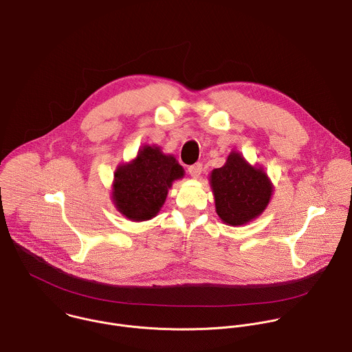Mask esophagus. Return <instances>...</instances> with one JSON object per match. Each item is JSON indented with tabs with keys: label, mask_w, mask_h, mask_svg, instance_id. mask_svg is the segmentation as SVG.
Masks as SVG:
<instances>
[{
	"label": "esophagus",
	"mask_w": 352,
	"mask_h": 352,
	"mask_svg": "<svg viewBox=\"0 0 352 352\" xmlns=\"http://www.w3.org/2000/svg\"><path fill=\"white\" fill-rule=\"evenodd\" d=\"M188 171H189V174H190L192 178H199L200 174H201V171H203V166H201V163H196V164L190 166V167L188 168Z\"/></svg>",
	"instance_id": "obj_1"
}]
</instances>
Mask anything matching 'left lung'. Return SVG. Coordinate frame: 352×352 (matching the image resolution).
I'll return each mask as SVG.
<instances>
[{
	"mask_svg": "<svg viewBox=\"0 0 352 352\" xmlns=\"http://www.w3.org/2000/svg\"><path fill=\"white\" fill-rule=\"evenodd\" d=\"M210 184L218 217L230 226H240L258 218L267 207L273 184L262 167L251 166L233 151L225 166L212 170Z\"/></svg>",
	"mask_w": 352,
	"mask_h": 352,
	"instance_id": "left-lung-1",
	"label": "left lung"
}]
</instances>
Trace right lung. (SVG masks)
Returning a JSON list of instances; mask_svg holds the SVG:
<instances>
[{"label": "right lung", "instance_id": "obj_1", "mask_svg": "<svg viewBox=\"0 0 352 352\" xmlns=\"http://www.w3.org/2000/svg\"><path fill=\"white\" fill-rule=\"evenodd\" d=\"M184 173L173 155H164L156 145H144L135 159L115 170L113 204L130 221L152 219L163 207L173 182Z\"/></svg>", "mask_w": 352, "mask_h": 352}]
</instances>
